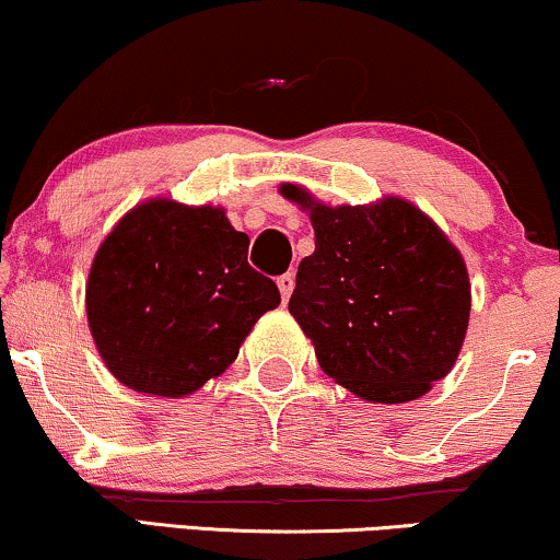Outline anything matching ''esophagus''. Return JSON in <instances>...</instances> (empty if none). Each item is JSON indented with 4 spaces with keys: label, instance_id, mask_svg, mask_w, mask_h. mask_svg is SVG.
<instances>
[{
    "label": "esophagus",
    "instance_id": "34e87169",
    "mask_svg": "<svg viewBox=\"0 0 560 560\" xmlns=\"http://www.w3.org/2000/svg\"><path fill=\"white\" fill-rule=\"evenodd\" d=\"M278 288H280V295H282V301H288L290 298V293H293V288H295V278L293 275H282V278H278Z\"/></svg>",
    "mask_w": 560,
    "mask_h": 560
}]
</instances>
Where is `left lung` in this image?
<instances>
[{
	"instance_id": "left-lung-1",
	"label": "left lung",
	"mask_w": 560,
	"mask_h": 560,
	"mask_svg": "<svg viewBox=\"0 0 560 560\" xmlns=\"http://www.w3.org/2000/svg\"><path fill=\"white\" fill-rule=\"evenodd\" d=\"M316 249L298 265L288 311L334 383L373 404H406L453 370L470 318L466 259L413 202L326 206L306 187Z\"/></svg>"
}]
</instances>
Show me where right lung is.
<instances>
[{"instance_id": "1", "label": "right lung", "mask_w": 560, "mask_h": 560, "mask_svg": "<svg viewBox=\"0 0 560 560\" xmlns=\"http://www.w3.org/2000/svg\"><path fill=\"white\" fill-rule=\"evenodd\" d=\"M249 236L218 206L138 202L86 278V324L107 370L138 394L183 398L236 360L280 290L246 262Z\"/></svg>"}]
</instances>
